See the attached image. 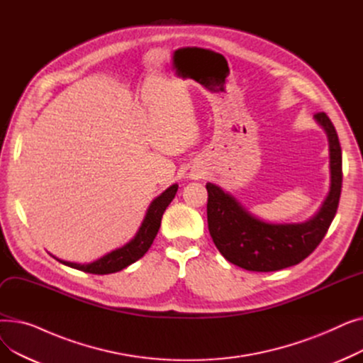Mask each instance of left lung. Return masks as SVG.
I'll use <instances>...</instances> for the list:
<instances>
[{"instance_id":"left-lung-1","label":"left lung","mask_w":363,"mask_h":363,"mask_svg":"<svg viewBox=\"0 0 363 363\" xmlns=\"http://www.w3.org/2000/svg\"><path fill=\"white\" fill-rule=\"evenodd\" d=\"M316 122L325 129L330 141L331 189L320 211L301 223L263 222L215 184L207 188V223L220 255L242 269L272 272L297 264L306 259L322 238L337 213L342 182V159L337 130L327 116L319 111Z\"/></svg>"}]
</instances>
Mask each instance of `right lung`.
I'll return each instance as SVG.
<instances>
[{
	"instance_id": "add662e5",
	"label": "right lung",
	"mask_w": 363,
	"mask_h": 363,
	"mask_svg": "<svg viewBox=\"0 0 363 363\" xmlns=\"http://www.w3.org/2000/svg\"><path fill=\"white\" fill-rule=\"evenodd\" d=\"M177 191H178V185L174 184L172 186H169L166 191H163L157 199L151 201L137 235L133 237L128 244L121 247V249L113 250L95 262L84 263V264L60 260L57 257L55 259L66 266H70V268L84 271L88 274H95V275H107V274H114L125 269L126 266L141 259L150 249V245L152 244V241H155L159 233L162 216L166 211V207L170 204L172 200L175 199Z\"/></svg>"
}]
</instances>
